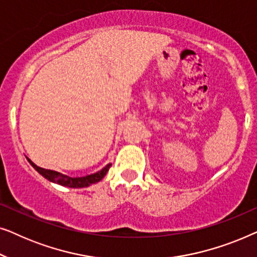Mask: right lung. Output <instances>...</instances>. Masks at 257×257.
Returning a JSON list of instances; mask_svg holds the SVG:
<instances>
[{"mask_svg": "<svg viewBox=\"0 0 257 257\" xmlns=\"http://www.w3.org/2000/svg\"><path fill=\"white\" fill-rule=\"evenodd\" d=\"M27 159L30 163L31 166H33L35 170H36L38 173L42 175V177L48 179L49 181L55 182V184L65 186V187H70V188L89 187V186L96 184V182L100 181L101 179H103L105 175H106V173L111 167V164H107L106 166L103 167L100 171H98L93 174L85 175V177H79V178H71V177H69V175L59 173V172L51 171V170H45V168L38 167L37 165H35L33 161L29 159V158H27Z\"/></svg>", "mask_w": 257, "mask_h": 257, "instance_id": "add662e5", "label": "right lung"}]
</instances>
